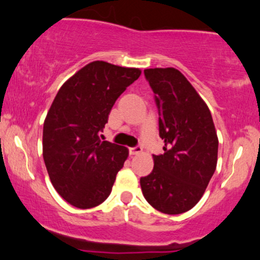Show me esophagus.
I'll return each mask as SVG.
<instances>
[{"label":"esophagus","instance_id":"34e87169","mask_svg":"<svg viewBox=\"0 0 260 260\" xmlns=\"http://www.w3.org/2000/svg\"><path fill=\"white\" fill-rule=\"evenodd\" d=\"M142 147L141 146H136V147H133V148L129 149V153L130 155H137L140 154V153H142Z\"/></svg>","mask_w":260,"mask_h":260}]
</instances>
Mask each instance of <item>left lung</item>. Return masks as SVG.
I'll return each instance as SVG.
<instances>
[{"instance_id": "left-lung-1", "label": "left lung", "mask_w": 260, "mask_h": 260, "mask_svg": "<svg viewBox=\"0 0 260 260\" xmlns=\"http://www.w3.org/2000/svg\"><path fill=\"white\" fill-rule=\"evenodd\" d=\"M159 108V135L164 153L153 155L154 168L140 183L143 197L168 214L197 205L214 174L218 137L212 115L190 82L174 67L146 69Z\"/></svg>"}]
</instances>
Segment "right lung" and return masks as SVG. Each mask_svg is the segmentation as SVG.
Returning <instances> with one entry per match:
<instances>
[{
	"label": "right lung",
	"instance_id": "right-lung-1",
	"mask_svg": "<svg viewBox=\"0 0 260 260\" xmlns=\"http://www.w3.org/2000/svg\"><path fill=\"white\" fill-rule=\"evenodd\" d=\"M141 76L135 67L92 61L61 85L43 124V159L53 187L77 208H91L111 194L129 149L100 133L117 99Z\"/></svg>",
	"mask_w": 260,
	"mask_h": 260
}]
</instances>
